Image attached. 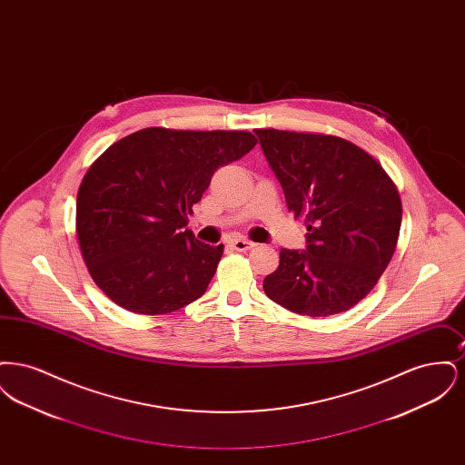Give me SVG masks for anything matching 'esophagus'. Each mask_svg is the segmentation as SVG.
<instances>
[{"label": "esophagus", "mask_w": 465, "mask_h": 465, "mask_svg": "<svg viewBox=\"0 0 465 465\" xmlns=\"http://www.w3.org/2000/svg\"><path fill=\"white\" fill-rule=\"evenodd\" d=\"M230 243H232L233 249H237V251H241V252H245V251L256 247V243L251 242V241H247V239H233Z\"/></svg>", "instance_id": "34e87169"}]
</instances>
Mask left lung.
<instances>
[{
	"instance_id": "8db88e82",
	"label": "left lung",
	"mask_w": 465,
	"mask_h": 465,
	"mask_svg": "<svg viewBox=\"0 0 465 465\" xmlns=\"http://www.w3.org/2000/svg\"><path fill=\"white\" fill-rule=\"evenodd\" d=\"M288 209L307 223V251L281 249L263 289L294 313L352 309L391 263L402 218L394 181L373 156L330 134L256 129Z\"/></svg>"
}]
</instances>
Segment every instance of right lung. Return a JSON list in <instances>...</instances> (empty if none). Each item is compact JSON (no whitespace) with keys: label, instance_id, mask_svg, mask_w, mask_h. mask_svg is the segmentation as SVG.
Instances as JSON below:
<instances>
[{"label":"right lung","instance_id":"1","mask_svg":"<svg viewBox=\"0 0 465 465\" xmlns=\"http://www.w3.org/2000/svg\"><path fill=\"white\" fill-rule=\"evenodd\" d=\"M247 131L148 127L111 144L82 179L76 235L90 277L118 307L162 315L200 298L223 243L184 228L213 174L256 146Z\"/></svg>","mask_w":465,"mask_h":465}]
</instances>
